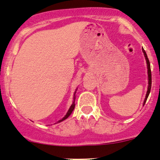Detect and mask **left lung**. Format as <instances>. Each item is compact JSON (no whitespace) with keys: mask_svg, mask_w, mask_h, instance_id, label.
I'll use <instances>...</instances> for the list:
<instances>
[{"mask_svg":"<svg viewBox=\"0 0 160 160\" xmlns=\"http://www.w3.org/2000/svg\"><path fill=\"white\" fill-rule=\"evenodd\" d=\"M142 51L144 54L145 58H146V61H147V65H148V91H147V94H146V98H145L144 101H143V105H144L145 103H146L147 100H148V98L150 94V90H151V84H152V75H151V70H150V61L148 60V55H147L146 52H145L143 48H142Z\"/></svg>","mask_w":160,"mask_h":160,"instance_id":"1","label":"left lung"}]
</instances>
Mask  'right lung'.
Wrapping results in <instances>:
<instances>
[{
  "instance_id": "1",
  "label": "right lung",
  "mask_w": 160,
  "mask_h": 160,
  "mask_svg": "<svg viewBox=\"0 0 160 160\" xmlns=\"http://www.w3.org/2000/svg\"><path fill=\"white\" fill-rule=\"evenodd\" d=\"M74 99H75V97H74ZM75 102H73V103L72 104V106L70 107V108H69V110H68V112H67V113H66V115L65 116H64L63 118H62V119H60V120H59L58 121V122H62V121H63V120H65L66 119H67L68 117H69V116H70L71 115V113L72 112V111H73V109H74V108H75Z\"/></svg>"
}]
</instances>
